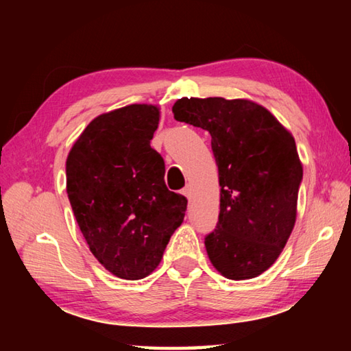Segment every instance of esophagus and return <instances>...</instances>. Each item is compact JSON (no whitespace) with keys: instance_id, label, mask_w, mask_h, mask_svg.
<instances>
[{"instance_id":"1","label":"esophagus","mask_w":351,"mask_h":351,"mask_svg":"<svg viewBox=\"0 0 351 351\" xmlns=\"http://www.w3.org/2000/svg\"><path fill=\"white\" fill-rule=\"evenodd\" d=\"M181 193H182L184 197H186L187 199H190V193H192V192H190V187L187 186V187H184V189L181 190Z\"/></svg>"}]
</instances>
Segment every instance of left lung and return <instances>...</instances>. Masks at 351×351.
I'll return each instance as SVG.
<instances>
[{
	"label": "left lung",
	"instance_id": "left-lung-1",
	"mask_svg": "<svg viewBox=\"0 0 351 351\" xmlns=\"http://www.w3.org/2000/svg\"><path fill=\"white\" fill-rule=\"evenodd\" d=\"M171 111L212 136L221 190L217 229L204 241L210 263L230 280L263 274L295 224L304 167L293 134L247 99L182 97Z\"/></svg>",
	"mask_w": 351,
	"mask_h": 351
}]
</instances>
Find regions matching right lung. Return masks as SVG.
Wrapping results in <instances>:
<instances>
[{"mask_svg":"<svg viewBox=\"0 0 351 351\" xmlns=\"http://www.w3.org/2000/svg\"><path fill=\"white\" fill-rule=\"evenodd\" d=\"M161 111L150 104L112 110L88 123L66 159V192L90 251L125 280L150 276L186 215L187 199L164 182L150 147Z\"/></svg>","mask_w":351,"mask_h":351,"instance_id":"add662e5","label":"right lung"}]
</instances>
